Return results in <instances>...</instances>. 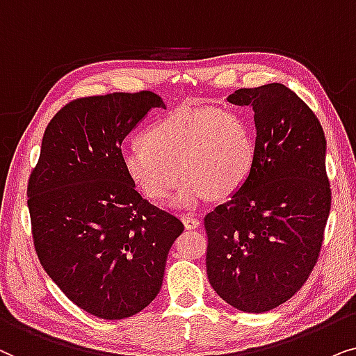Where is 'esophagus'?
<instances>
[{"label":"esophagus","mask_w":356,"mask_h":356,"mask_svg":"<svg viewBox=\"0 0 356 356\" xmlns=\"http://www.w3.org/2000/svg\"><path fill=\"white\" fill-rule=\"evenodd\" d=\"M182 222L184 226H186V229H197V227H200L202 221L198 220V218H193L191 215H182Z\"/></svg>","instance_id":"34e87169"}]
</instances>
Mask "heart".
<instances>
[{"label":"heart","instance_id":"obj_1","mask_svg":"<svg viewBox=\"0 0 356 356\" xmlns=\"http://www.w3.org/2000/svg\"><path fill=\"white\" fill-rule=\"evenodd\" d=\"M140 143L122 151L123 172L151 202L165 200L181 174L175 210H197L211 193L233 195L254 168L252 131L227 108H177L146 127Z\"/></svg>","mask_w":356,"mask_h":356}]
</instances>
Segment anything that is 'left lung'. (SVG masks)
I'll return each instance as SVG.
<instances>
[{
	"label": "left lung",
	"instance_id": "obj_1",
	"mask_svg": "<svg viewBox=\"0 0 356 356\" xmlns=\"http://www.w3.org/2000/svg\"><path fill=\"white\" fill-rule=\"evenodd\" d=\"M227 101L252 107L255 159L243 187L205 216L207 273L227 305L260 314L290 300L319 255L330 211L327 143L285 84L238 89Z\"/></svg>",
	"mask_w": 356,
	"mask_h": 356
}]
</instances>
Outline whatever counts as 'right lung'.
I'll return each mask as SVG.
<instances>
[{"mask_svg": "<svg viewBox=\"0 0 356 356\" xmlns=\"http://www.w3.org/2000/svg\"><path fill=\"white\" fill-rule=\"evenodd\" d=\"M158 94L115 92L61 108L47 127L27 187L42 267L89 314L125 319L158 296L177 218L151 205L122 168V141Z\"/></svg>", "mask_w": 356, "mask_h": 356, "instance_id": "obj_1", "label": "right lung"}]
</instances>
